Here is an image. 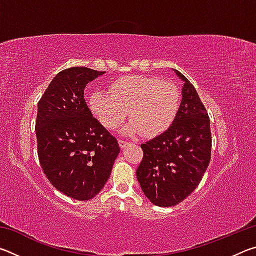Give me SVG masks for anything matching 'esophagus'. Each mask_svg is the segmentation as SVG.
I'll list each match as a JSON object with an SVG mask.
<instances>
[{
	"label": "esophagus",
	"instance_id": "34e87169",
	"mask_svg": "<svg viewBox=\"0 0 256 256\" xmlns=\"http://www.w3.org/2000/svg\"><path fill=\"white\" fill-rule=\"evenodd\" d=\"M128 144H130V142L125 141V140H118V144H120V148H125V146H128Z\"/></svg>",
	"mask_w": 256,
	"mask_h": 256
}]
</instances>
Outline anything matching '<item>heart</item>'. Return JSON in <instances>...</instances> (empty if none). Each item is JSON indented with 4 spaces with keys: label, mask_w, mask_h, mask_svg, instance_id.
<instances>
[{
    "label": "heart",
    "mask_w": 256,
    "mask_h": 256,
    "mask_svg": "<svg viewBox=\"0 0 256 256\" xmlns=\"http://www.w3.org/2000/svg\"><path fill=\"white\" fill-rule=\"evenodd\" d=\"M180 92L174 82L158 76L130 74L112 81L108 92L98 90L89 107L104 126L118 128L126 110L131 118L124 133L154 136L170 126L178 112Z\"/></svg>",
    "instance_id": "1"
}]
</instances>
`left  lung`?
Wrapping results in <instances>:
<instances>
[{"instance_id": "left-lung-1", "label": "left lung", "mask_w": 256, "mask_h": 256, "mask_svg": "<svg viewBox=\"0 0 256 256\" xmlns=\"http://www.w3.org/2000/svg\"><path fill=\"white\" fill-rule=\"evenodd\" d=\"M183 80L182 102L174 122L160 136L141 144L144 158L136 178L144 196L158 206H174L202 180L211 158L210 120L194 86Z\"/></svg>"}]
</instances>
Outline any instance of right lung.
Segmentation results:
<instances>
[{"label": "right lung", "instance_id": "add662e5", "mask_svg": "<svg viewBox=\"0 0 256 256\" xmlns=\"http://www.w3.org/2000/svg\"><path fill=\"white\" fill-rule=\"evenodd\" d=\"M104 73L66 68L38 102L34 131L40 166L56 190L79 201L100 192L120 154L116 138L94 118L84 97L88 82Z\"/></svg>", "mask_w": 256, "mask_h": 256}]
</instances>
